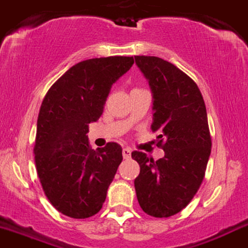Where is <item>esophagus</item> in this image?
I'll list each match as a JSON object with an SVG mask.
<instances>
[{"mask_svg":"<svg viewBox=\"0 0 248 248\" xmlns=\"http://www.w3.org/2000/svg\"><path fill=\"white\" fill-rule=\"evenodd\" d=\"M122 155H124V159H129L130 155H132V151H130V148H124L122 149Z\"/></svg>","mask_w":248,"mask_h":248,"instance_id":"esophagus-1","label":"esophagus"}]
</instances>
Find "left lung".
Masks as SVG:
<instances>
[{
	"label": "left lung",
	"mask_w": 248,
	"mask_h": 248,
	"mask_svg": "<svg viewBox=\"0 0 248 248\" xmlns=\"http://www.w3.org/2000/svg\"><path fill=\"white\" fill-rule=\"evenodd\" d=\"M134 58L152 89L151 128L165 151L156 161L133 152L140 165L135 192L145 213L168 217L188 205L205 176L212 147L207 111L197 83L178 67L156 56Z\"/></svg>",
	"instance_id": "8db88e82"
}]
</instances>
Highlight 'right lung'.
I'll return each instance as SVG.
<instances>
[{"label": "right lung", "instance_id": "obj_1", "mask_svg": "<svg viewBox=\"0 0 248 248\" xmlns=\"http://www.w3.org/2000/svg\"><path fill=\"white\" fill-rule=\"evenodd\" d=\"M134 63L129 56L89 59L67 70L41 105L34 154L37 175L49 202L74 219L93 217L122 161L119 143L96 151L88 126L99 120L111 86Z\"/></svg>", "mask_w": 248, "mask_h": 248}]
</instances>
